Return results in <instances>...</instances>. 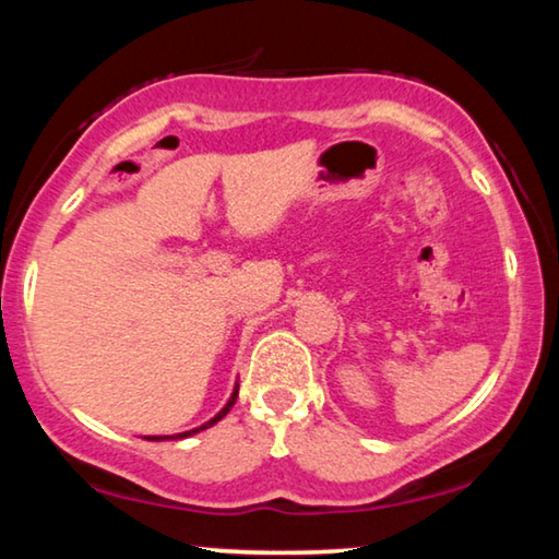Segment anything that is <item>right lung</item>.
<instances>
[{
  "instance_id": "1",
  "label": "right lung",
  "mask_w": 559,
  "mask_h": 559,
  "mask_svg": "<svg viewBox=\"0 0 559 559\" xmlns=\"http://www.w3.org/2000/svg\"><path fill=\"white\" fill-rule=\"evenodd\" d=\"M236 396H239V390H234V394H231V400L229 402H226V406H224V409L219 412V414H216L214 416V419H210V421H206V424H202V427H197V429H192V431H185V433H177V437H147L150 441H163V439H185V437H192V433H197V431H204V429H210V427H214V424L216 421H219V419H224V416L226 414H229V409H231V406H234V402H236Z\"/></svg>"
}]
</instances>
